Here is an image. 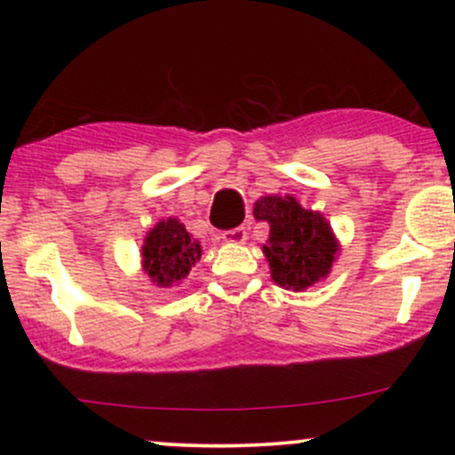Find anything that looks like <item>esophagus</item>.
Instances as JSON below:
<instances>
[{"instance_id": "esophagus-1", "label": "esophagus", "mask_w": 455, "mask_h": 455, "mask_svg": "<svg viewBox=\"0 0 455 455\" xmlns=\"http://www.w3.org/2000/svg\"><path fill=\"white\" fill-rule=\"evenodd\" d=\"M222 239L227 243H243L245 239H248V231H245L243 227L231 228V231H224L222 233Z\"/></svg>"}]
</instances>
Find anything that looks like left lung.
<instances>
[{
    "mask_svg": "<svg viewBox=\"0 0 455 455\" xmlns=\"http://www.w3.org/2000/svg\"><path fill=\"white\" fill-rule=\"evenodd\" d=\"M254 218L269 224L263 254L269 260L275 284L289 291H306L327 278L340 245L321 213L304 210L295 196L267 195L254 203Z\"/></svg>",
    "mask_w": 455,
    "mask_h": 455,
    "instance_id": "left-lung-1",
    "label": "left lung"
}]
</instances>
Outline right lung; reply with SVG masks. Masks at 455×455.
<instances>
[{
    "label": "right lung",
    "mask_w": 455,
    "mask_h": 455,
    "mask_svg": "<svg viewBox=\"0 0 455 455\" xmlns=\"http://www.w3.org/2000/svg\"><path fill=\"white\" fill-rule=\"evenodd\" d=\"M201 243L190 237L177 218L160 220L143 242V269L154 284L173 286L190 274L192 265L201 259Z\"/></svg>",
    "instance_id": "obj_1"
}]
</instances>
